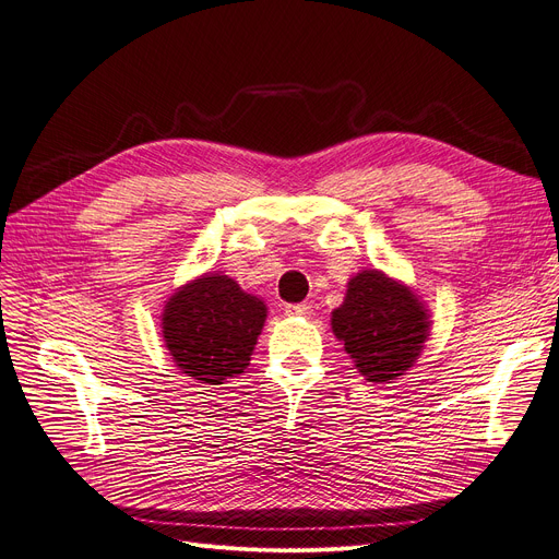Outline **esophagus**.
<instances>
[{"mask_svg": "<svg viewBox=\"0 0 559 559\" xmlns=\"http://www.w3.org/2000/svg\"><path fill=\"white\" fill-rule=\"evenodd\" d=\"M284 311L290 318H307V316H311L313 309H311V305H286Z\"/></svg>", "mask_w": 559, "mask_h": 559, "instance_id": "esophagus-1", "label": "esophagus"}]
</instances>
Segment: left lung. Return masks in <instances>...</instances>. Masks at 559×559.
I'll return each instance as SVG.
<instances>
[{
  "instance_id": "1",
  "label": "left lung",
  "mask_w": 559,
  "mask_h": 559,
  "mask_svg": "<svg viewBox=\"0 0 559 559\" xmlns=\"http://www.w3.org/2000/svg\"><path fill=\"white\" fill-rule=\"evenodd\" d=\"M431 322L419 295L379 269L356 273L343 305L332 311L334 336L372 383H392L417 364Z\"/></svg>"
}]
</instances>
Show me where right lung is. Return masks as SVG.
<instances>
[{"label": "right lung", "mask_w": 559, "mask_h": 559, "mask_svg": "<svg viewBox=\"0 0 559 559\" xmlns=\"http://www.w3.org/2000/svg\"><path fill=\"white\" fill-rule=\"evenodd\" d=\"M269 307L233 277L205 273L182 284L162 311V338L176 368L207 385L246 370Z\"/></svg>", "instance_id": "add662e5"}]
</instances>
